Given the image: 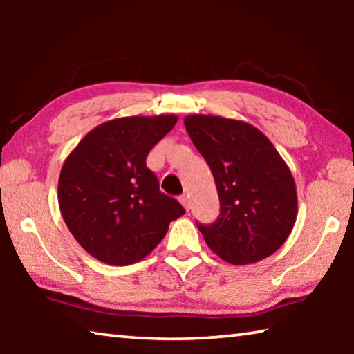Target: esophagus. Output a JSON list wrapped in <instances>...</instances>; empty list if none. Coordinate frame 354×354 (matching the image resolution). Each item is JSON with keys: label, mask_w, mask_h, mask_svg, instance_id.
<instances>
[{"label": "esophagus", "mask_w": 354, "mask_h": 354, "mask_svg": "<svg viewBox=\"0 0 354 354\" xmlns=\"http://www.w3.org/2000/svg\"><path fill=\"white\" fill-rule=\"evenodd\" d=\"M179 201H181V205L184 206V209H185V211H189V209H190V201H189V198H187V196H185V195H183V196H181V198H179Z\"/></svg>", "instance_id": "34e87169"}]
</instances>
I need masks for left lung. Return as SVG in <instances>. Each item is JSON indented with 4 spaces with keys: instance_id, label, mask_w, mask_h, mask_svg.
Here are the masks:
<instances>
[{
    "instance_id": "left-lung-1",
    "label": "left lung",
    "mask_w": 354,
    "mask_h": 354,
    "mask_svg": "<svg viewBox=\"0 0 354 354\" xmlns=\"http://www.w3.org/2000/svg\"><path fill=\"white\" fill-rule=\"evenodd\" d=\"M184 124L212 171L220 198L217 221L198 225L207 247L232 266L272 256L297 220V185L284 159L247 122L192 113Z\"/></svg>"
}]
</instances>
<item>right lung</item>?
Instances as JSON below:
<instances>
[{"label": "right lung", "instance_id": "right-lung-1", "mask_svg": "<svg viewBox=\"0 0 354 354\" xmlns=\"http://www.w3.org/2000/svg\"><path fill=\"white\" fill-rule=\"evenodd\" d=\"M178 122L173 113L113 118L82 137L62 165L59 209L100 262L131 266L158 247L184 207L159 190L147 156Z\"/></svg>", "mask_w": 354, "mask_h": 354}]
</instances>
